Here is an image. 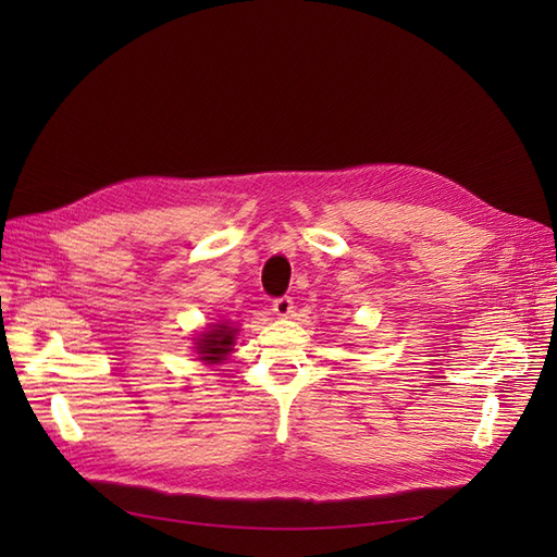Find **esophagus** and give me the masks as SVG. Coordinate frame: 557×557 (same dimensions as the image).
I'll list each match as a JSON object with an SVG mask.
<instances>
[{"label":"esophagus","instance_id":"1","mask_svg":"<svg viewBox=\"0 0 557 557\" xmlns=\"http://www.w3.org/2000/svg\"><path fill=\"white\" fill-rule=\"evenodd\" d=\"M272 307H274V313H276L278 318H290L293 311H295V301H293V297L283 295V297H276V299H274Z\"/></svg>","mask_w":557,"mask_h":557}]
</instances>
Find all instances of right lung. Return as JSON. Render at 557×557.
Masks as SVG:
<instances>
[{"mask_svg":"<svg viewBox=\"0 0 557 557\" xmlns=\"http://www.w3.org/2000/svg\"><path fill=\"white\" fill-rule=\"evenodd\" d=\"M234 336H237V327L230 325V323H218V325H211L209 332H205L199 336V339H195V348L199 352V360L205 362H223L230 352H232V346H234Z\"/></svg>","mask_w":557,"mask_h":557,"instance_id":"right-lung-1","label":"right lung"}]
</instances>
